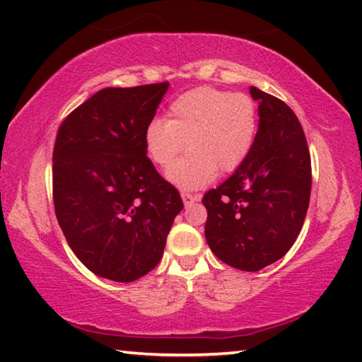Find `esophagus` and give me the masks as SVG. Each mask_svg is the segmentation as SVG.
I'll return each instance as SVG.
<instances>
[{
  "label": "esophagus",
  "mask_w": 362,
  "mask_h": 362,
  "mask_svg": "<svg viewBox=\"0 0 362 362\" xmlns=\"http://www.w3.org/2000/svg\"><path fill=\"white\" fill-rule=\"evenodd\" d=\"M181 197H182V202H184V204H186V206H189V204H192L194 202L200 199L199 195H194L190 192H181Z\"/></svg>",
  "instance_id": "esophagus-1"
}]
</instances>
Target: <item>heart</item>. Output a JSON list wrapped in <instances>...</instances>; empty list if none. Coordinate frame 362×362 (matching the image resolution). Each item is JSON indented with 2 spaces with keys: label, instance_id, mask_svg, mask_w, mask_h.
Here are the masks:
<instances>
[{
  "label": "heart",
  "instance_id": "b5f03b06",
  "mask_svg": "<svg viewBox=\"0 0 362 362\" xmlns=\"http://www.w3.org/2000/svg\"><path fill=\"white\" fill-rule=\"evenodd\" d=\"M258 132V107L249 94L213 86L194 88L168 107V118L146 124L143 141L154 165L168 168L189 149L186 158L167 172L181 189H199L217 172L231 173L249 158Z\"/></svg>",
  "mask_w": 362,
  "mask_h": 362
}]
</instances>
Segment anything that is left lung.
Wrapping results in <instances>:
<instances>
[{
  "mask_svg": "<svg viewBox=\"0 0 362 362\" xmlns=\"http://www.w3.org/2000/svg\"><path fill=\"white\" fill-rule=\"evenodd\" d=\"M260 124L249 158L208 190L204 236L213 254L241 271L282 258L303 228L312 187L310 153L301 122L284 100L250 86Z\"/></svg>",
  "mask_w": 362,
  "mask_h": 362,
  "instance_id": "1",
  "label": "left lung"
}]
</instances>
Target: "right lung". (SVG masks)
<instances>
[{
	"label": "right lung",
	"instance_id": "obj_1",
	"mask_svg": "<svg viewBox=\"0 0 362 362\" xmlns=\"http://www.w3.org/2000/svg\"><path fill=\"white\" fill-rule=\"evenodd\" d=\"M168 81L105 88L61 122L53 148L54 214L74 254L115 282L158 266L182 200L154 168L143 134Z\"/></svg>",
	"mask_w": 362,
	"mask_h": 362
}]
</instances>
